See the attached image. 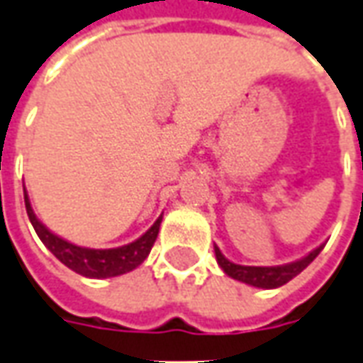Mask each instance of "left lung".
<instances>
[{
  "label": "left lung",
  "instance_id": "1",
  "mask_svg": "<svg viewBox=\"0 0 363 363\" xmlns=\"http://www.w3.org/2000/svg\"><path fill=\"white\" fill-rule=\"evenodd\" d=\"M322 249L324 247H318V249H314L311 255H306L301 261L281 264V267H243V264H235V262L227 261L217 247H215V257H217V262L225 271V274H229L235 281L247 282V284L259 286V289H277V286H282V284L292 281L296 274H301L318 257Z\"/></svg>",
  "mask_w": 363,
  "mask_h": 363
}]
</instances>
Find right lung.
Wrapping results in <instances>:
<instances>
[{
	"instance_id": "right-lung-1",
	"label": "right lung",
	"mask_w": 363,
	"mask_h": 363,
	"mask_svg": "<svg viewBox=\"0 0 363 363\" xmlns=\"http://www.w3.org/2000/svg\"><path fill=\"white\" fill-rule=\"evenodd\" d=\"M25 207H27L29 221L45 247L71 271L79 272L82 277H89V279H108V277H118L124 272L134 271L152 251V247L156 243L157 231H160V223H162V217H157L156 223L152 225L140 239H136L134 243L118 247V249H86V247H77V245L52 235L35 217L27 191H25Z\"/></svg>"
}]
</instances>
